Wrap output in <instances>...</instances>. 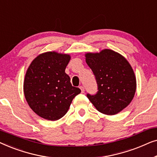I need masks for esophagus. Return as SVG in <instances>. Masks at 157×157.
<instances>
[{"label":"esophagus","mask_w":157,"mask_h":157,"mask_svg":"<svg viewBox=\"0 0 157 157\" xmlns=\"http://www.w3.org/2000/svg\"><path fill=\"white\" fill-rule=\"evenodd\" d=\"M80 89H81V93H83V92H84V91H85V89H84V87L83 86H81L80 87Z\"/></svg>","instance_id":"esophagus-1"}]
</instances>
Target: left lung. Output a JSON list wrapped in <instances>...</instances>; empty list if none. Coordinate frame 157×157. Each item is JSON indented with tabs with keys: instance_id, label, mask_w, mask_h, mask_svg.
I'll return each mask as SVG.
<instances>
[{
	"instance_id": "left-lung-1",
	"label": "left lung",
	"mask_w": 157,
	"mask_h": 157,
	"mask_svg": "<svg viewBox=\"0 0 157 157\" xmlns=\"http://www.w3.org/2000/svg\"><path fill=\"white\" fill-rule=\"evenodd\" d=\"M86 61L95 76L98 91L86 96L99 112L114 115L130 104L136 81L132 66L121 54L105 49L87 53Z\"/></svg>"
}]
</instances>
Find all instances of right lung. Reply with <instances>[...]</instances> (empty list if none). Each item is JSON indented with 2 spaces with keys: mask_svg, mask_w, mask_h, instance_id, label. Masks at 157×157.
Here are the masks:
<instances>
[{
  "mask_svg": "<svg viewBox=\"0 0 157 157\" xmlns=\"http://www.w3.org/2000/svg\"><path fill=\"white\" fill-rule=\"evenodd\" d=\"M70 59L67 54L47 52L36 57L28 68L23 83L25 99L32 110L45 119L63 117L81 93L65 73Z\"/></svg>",
  "mask_w": 157,
  "mask_h": 157,
  "instance_id": "1",
  "label": "right lung"
}]
</instances>
